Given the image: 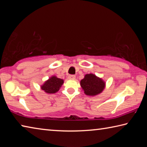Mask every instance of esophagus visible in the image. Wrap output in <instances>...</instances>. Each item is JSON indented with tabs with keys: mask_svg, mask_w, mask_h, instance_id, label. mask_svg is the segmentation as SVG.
Listing matches in <instances>:
<instances>
[{
	"mask_svg": "<svg viewBox=\"0 0 147 147\" xmlns=\"http://www.w3.org/2000/svg\"><path fill=\"white\" fill-rule=\"evenodd\" d=\"M68 78L70 79V80H74L76 78V76L74 75H69L68 76Z\"/></svg>",
	"mask_w": 147,
	"mask_h": 147,
	"instance_id": "34e87169",
	"label": "esophagus"
}]
</instances>
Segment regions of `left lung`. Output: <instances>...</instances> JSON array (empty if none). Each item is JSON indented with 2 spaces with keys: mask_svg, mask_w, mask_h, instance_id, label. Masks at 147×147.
<instances>
[{
  "mask_svg": "<svg viewBox=\"0 0 147 147\" xmlns=\"http://www.w3.org/2000/svg\"><path fill=\"white\" fill-rule=\"evenodd\" d=\"M80 86L87 95L95 96L102 92L105 82L93 74H87L80 81Z\"/></svg>",
  "mask_w": 147,
  "mask_h": 147,
  "instance_id": "obj_1",
  "label": "left lung"
}]
</instances>
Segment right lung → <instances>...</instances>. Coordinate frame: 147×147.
I'll return each mask as SVG.
<instances>
[{
	"label": "right lung",
	"mask_w": 147,
	"mask_h": 147,
	"mask_svg": "<svg viewBox=\"0 0 147 147\" xmlns=\"http://www.w3.org/2000/svg\"><path fill=\"white\" fill-rule=\"evenodd\" d=\"M63 84V80L57 78L56 76H53L41 86V88L47 93H56Z\"/></svg>",
	"instance_id": "1"
}]
</instances>
